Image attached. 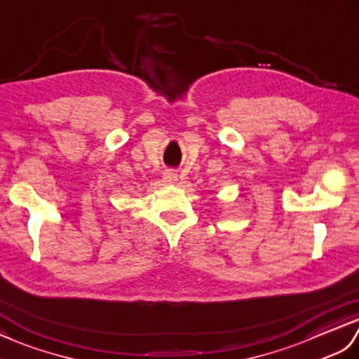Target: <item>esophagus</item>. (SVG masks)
Listing matches in <instances>:
<instances>
[{"label":"esophagus","mask_w":359,"mask_h":359,"mask_svg":"<svg viewBox=\"0 0 359 359\" xmlns=\"http://www.w3.org/2000/svg\"><path fill=\"white\" fill-rule=\"evenodd\" d=\"M164 181L167 182V184H173V182H177L178 181V175L175 173L173 170H165L164 172Z\"/></svg>","instance_id":"esophagus-1"}]
</instances>
